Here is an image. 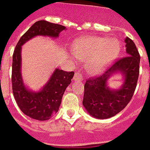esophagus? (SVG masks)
Segmentation results:
<instances>
[{
	"label": "esophagus",
	"instance_id": "34e87169",
	"mask_svg": "<svg viewBox=\"0 0 150 150\" xmlns=\"http://www.w3.org/2000/svg\"><path fill=\"white\" fill-rule=\"evenodd\" d=\"M83 79V76H82L81 74H79V73H76V74H75V75H74V81H82Z\"/></svg>",
	"mask_w": 150,
	"mask_h": 150
}]
</instances>
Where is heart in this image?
<instances>
[{"label":"heart","mask_w":150,"mask_h":150,"mask_svg":"<svg viewBox=\"0 0 150 150\" xmlns=\"http://www.w3.org/2000/svg\"><path fill=\"white\" fill-rule=\"evenodd\" d=\"M120 44L115 39L88 38L77 41L74 45V53L81 62H86L90 74H98L108 66L116 58Z\"/></svg>","instance_id":"obj_1"}]
</instances>
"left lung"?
<instances>
[{
    "label": "left lung",
    "instance_id": "left-lung-1",
    "mask_svg": "<svg viewBox=\"0 0 150 150\" xmlns=\"http://www.w3.org/2000/svg\"><path fill=\"white\" fill-rule=\"evenodd\" d=\"M126 56L116 61L98 77L90 78L84 86L83 104L88 114L104 120L112 117L122 110L132 99L137 86L140 57L132 40L125 39ZM123 75V84L120 89L112 90L107 86L113 74Z\"/></svg>",
    "mask_w": 150,
    "mask_h": 150
}]
</instances>
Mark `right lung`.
<instances>
[{
    "label": "right lung",
    "mask_w": 150,
    "mask_h": 150,
    "mask_svg": "<svg viewBox=\"0 0 150 150\" xmlns=\"http://www.w3.org/2000/svg\"><path fill=\"white\" fill-rule=\"evenodd\" d=\"M66 28L45 20L36 22L18 40L13 55L12 86L13 96L18 107L31 119L45 121L59 111L66 88L71 83L74 72H66L56 68L48 82L38 91L25 86L22 76V46L36 36L59 38Z\"/></svg>",
    "instance_id": "1"
}]
</instances>
